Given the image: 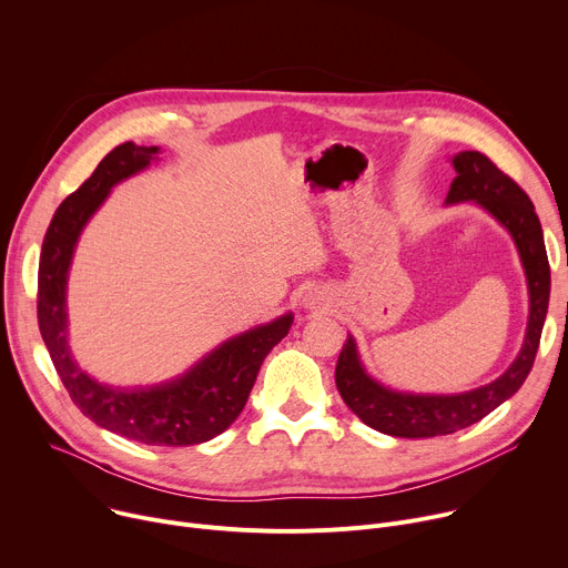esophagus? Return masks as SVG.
<instances>
[{
  "instance_id": "1",
  "label": "esophagus",
  "mask_w": 568,
  "mask_h": 568,
  "mask_svg": "<svg viewBox=\"0 0 568 568\" xmlns=\"http://www.w3.org/2000/svg\"><path fill=\"white\" fill-rule=\"evenodd\" d=\"M302 306L308 311H325L329 306V295L321 288H311L302 297Z\"/></svg>"
}]
</instances>
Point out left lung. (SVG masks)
<instances>
[{
    "instance_id": "obj_1",
    "label": "left lung",
    "mask_w": 568,
    "mask_h": 568,
    "mask_svg": "<svg viewBox=\"0 0 568 568\" xmlns=\"http://www.w3.org/2000/svg\"><path fill=\"white\" fill-rule=\"evenodd\" d=\"M456 178L445 205L476 203L506 227L519 250L528 282V327L524 345L510 367L494 382L454 395H424L393 390L367 374L352 334L336 363V388L347 408L369 428L393 437H435L467 428L510 399L535 363L548 297L550 266L541 223L524 189L503 173L487 155L460 151L452 158Z\"/></svg>"
}]
</instances>
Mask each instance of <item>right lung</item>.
<instances>
[{"mask_svg": "<svg viewBox=\"0 0 568 568\" xmlns=\"http://www.w3.org/2000/svg\"><path fill=\"white\" fill-rule=\"evenodd\" d=\"M158 146L125 142L60 203L42 241L38 268V325L53 367L72 402L97 426L153 447H189L221 435L243 410L268 352L288 334L293 313L236 334L186 372L155 386H108L74 358L68 329V277L79 236L112 186L158 160Z\"/></svg>", "mask_w": 568, "mask_h": 568, "instance_id": "obj_1", "label": "right lung"}]
</instances>
